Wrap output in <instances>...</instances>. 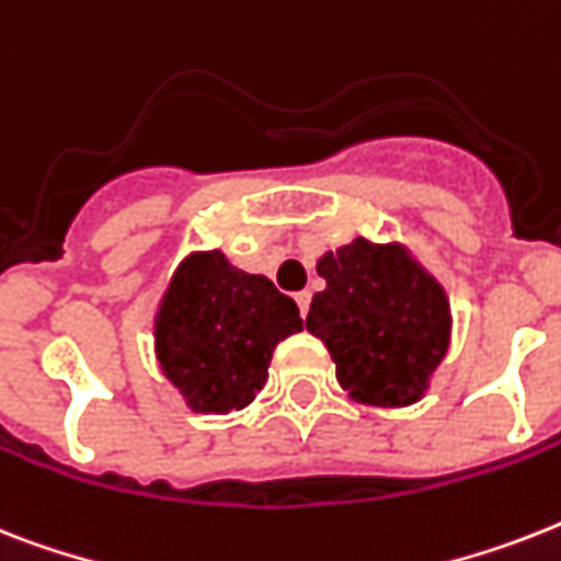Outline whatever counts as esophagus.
<instances>
[{
  "instance_id": "1",
  "label": "esophagus",
  "mask_w": 561,
  "mask_h": 561,
  "mask_svg": "<svg viewBox=\"0 0 561 561\" xmlns=\"http://www.w3.org/2000/svg\"><path fill=\"white\" fill-rule=\"evenodd\" d=\"M294 299H296V305H299V313H302V317H308V308H311V294H308V290H299Z\"/></svg>"
}]
</instances>
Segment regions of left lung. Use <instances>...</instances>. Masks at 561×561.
<instances>
[{
  "instance_id": "obj_1",
  "label": "left lung",
  "mask_w": 561,
  "mask_h": 561,
  "mask_svg": "<svg viewBox=\"0 0 561 561\" xmlns=\"http://www.w3.org/2000/svg\"><path fill=\"white\" fill-rule=\"evenodd\" d=\"M325 288L305 328L325 343L336 380L366 407H412L430 391L453 340L444 285L400 241L357 236L317 259Z\"/></svg>"
}]
</instances>
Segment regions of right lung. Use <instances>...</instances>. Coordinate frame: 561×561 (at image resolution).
Wrapping results in <instances>:
<instances>
[{
	"mask_svg": "<svg viewBox=\"0 0 561 561\" xmlns=\"http://www.w3.org/2000/svg\"><path fill=\"white\" fill-rule=\"evenodd\" d=\"M302 331L290 296L244 273L221 250L181 259L154 311V354L193 412L227 414L267 383L273 348Z\"/></svg>",
	"mask_w": 561,
	"mask_h": 561,
	"instance_id": "obj_1",
	"label": "right lung"
}]
</instances>
